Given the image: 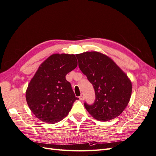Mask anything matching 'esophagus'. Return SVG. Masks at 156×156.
<instances>
[{"label":"esophagus","mask_w":156,"mask_h":156,"mask_svg":"<svg viewBox=\"0 0 156 156\" xmlns=\"http://www.w3.org/2000/svg\"><path fill=\"white\" fill-rule=\"evenodd\" d=\"M79 99H80V100H84V96H83V94H81V95L79 96Z\"/></svg>","instance_id":"esophagus-1"}]
</instances>
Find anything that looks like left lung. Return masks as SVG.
Instances as JSON below:
<instances>
[{
  "label": "left lung",
  "instance_id": "1",
  "mask_svg": "<svg viewBox=\"0 0 156 156\" xmlns=\"http://www.w3.org/2000/svg\"><path fill=\"white\" fill-rule=\"evenodd\" d=\"M79 67L93 85L96 100L85 102L87 111L98 120L119 116L129 101L132 84L127 75L108 56L96 51L76 55Z\"/></svg>",
  "mask_w": 156,
  "mask_h": 156
}]
</instances>
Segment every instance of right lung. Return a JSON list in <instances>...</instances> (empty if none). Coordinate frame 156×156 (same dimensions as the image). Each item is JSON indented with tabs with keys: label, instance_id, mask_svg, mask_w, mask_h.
Here are the masks:
<instances>
[{
	"label": "right lung",
	"instance_id": "right-lung-1",
	"mask_svg": "<svg viewBox=\"0 0 156 156\" xmlns=\"http://www.w3.org/2000/svg\"><path fill=\"white\" fill-rule=\"evenodd\" d=\"M77 66L74 55L53 54L42 63L26 91L30 109L42 122L55 124L68 115L78 100L66 75Z\"/></svg>",
	"mask_w": 156,
	"mask_h": 156
}]
</instances>
